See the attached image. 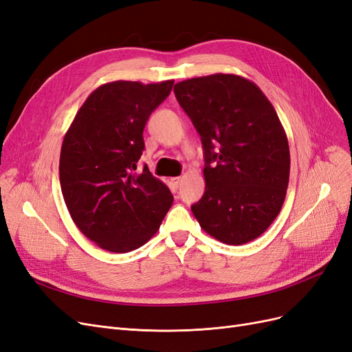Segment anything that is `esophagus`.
I'll use <instances>...</instances> for the list:
<instances>
[{"mask_svg":"<svg viewBox=\"0 0 352 352\" xmlns=\"http://www.w3.org/2000/svg\"><path fill=\"white\" fill-rule=\"evenodd\" d=\"M170 180H172V184H173V186H175L176 189L179 188L180 182H182V179H180V177H172V179H170Z\"/></svg>","mask_w":352,"mask_h":352,"instance_id":"obj_1","label":"esophagus"}]
</instances>
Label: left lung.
<instances>
[{"label": "left lung", "mask_w": 352, "mask_h": 352, "mask_svg": "<svg viewBox=\"0 0 352 352\" xmlns=\"http://www.w3.org/2000/svg\"><path fill=\"white\" fill-rule=\"evenodd\" d=\"M204 148L206 192L190 207L201 229L228 245L254 241L278 217L289 184V145L254 82L216 73L175 85Z\"/></svg>", "instance_id": "1"}]
</instances>
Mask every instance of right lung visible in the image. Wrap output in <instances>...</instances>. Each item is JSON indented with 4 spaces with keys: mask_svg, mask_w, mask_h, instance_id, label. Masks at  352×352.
I'll return each instance as SVG.
<instances>
[{
    "mask_svg": "<svg viewBox=\"0 0 352 352\" xmlns=\"http://www.w3.org/2000/svg\"><path fill=\"white\" fill-rule=\"evenodd\" d=\"M173 82L101 85L63 140V198L74 225L105 251L122 254L142 247L173 204L167 185L146 166L135 173L148 117L168 97Z\"/></svg>",
    "mask_w": 352,
    "mask_h": 352,
    "instance_id": "right-lung-1",
    "label": "right lung"
}]
</instances>
